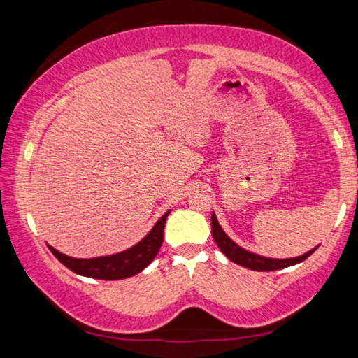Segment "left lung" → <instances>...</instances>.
<instances>
[{"label":"left lung","instance_id":"1","mask_svg":"<svg viewBox=\"0 0 358 358\" xmlns=\"http://www.w3.org/2000/svg\"><path fill=\"white\" fill-rule=\"evenodd\" d=\"M211 235H213V238L216 241V245L220 246V250L226 254L232 262L256 271H273V270L286 268V266L303 262V260L310 257L311 254L316 251V248H314L313 251H308L306 254H303V256L292 257V259H268V257L257 256V254H252L250 251L243 250V248H240L238 245H235L234 241L224 234V230L221 229L220 222H217L215 213L211 215Z\"/></svg>","mask_w":358,"mask_h":358}]
</instances>
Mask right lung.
<instances>
[{
	"instance_id": "1",
	"label": "right lung",
	"mask_w": 358,
	"mask_h": 358,
	"mask_svg": "<svg viewBox=\"0 0 358 358\" xmlns=\"http://www.w3.org/2000/svg\"><path fill=\"white\" fill-rule=\"evenodd\" d=\"M171 211L161 217L159 221L155 224V227L151 229V232L145 237L142 241H138L136 246L129 248L123 252L113 254V256L106 257H96V259H74L69 256H64L55 248H50L59 262L64 266H68L71 271H74L77 275L96 278V280H124L132 275H137L138 271H142L159 251L164 240V224L166 217Z\"/></svg>"
}]
</instances>
